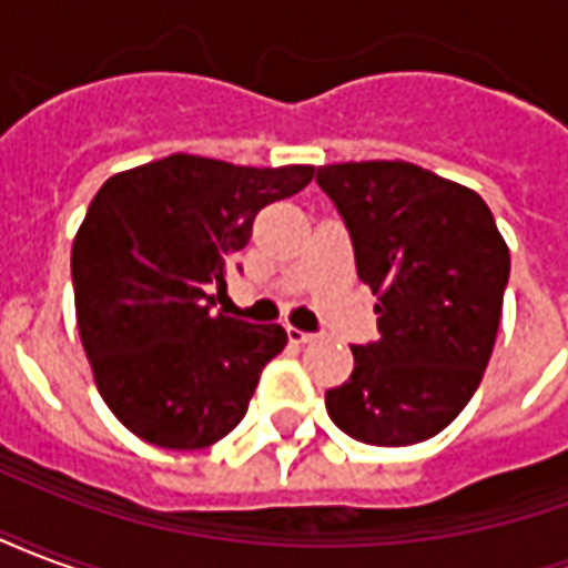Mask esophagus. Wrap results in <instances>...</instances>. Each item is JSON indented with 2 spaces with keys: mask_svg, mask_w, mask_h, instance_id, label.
Returning <instances> with one entry per match:
<instances>
[{
  "mask_svg": "<svg viewBox=\"0 0 568 568\" xmlns=\"http://www.w3.org/2000/svg\"><path fill=\"white\" fill-rule=\"evenodd\" d=\"M285 334H288V341H292L295 346H307V344H313V341H316V334L301 332V328H292V325L285 328Z\"/></svg>",
  "mask_w": 568,
  "mask_h": 568,
  "instance_id": "esophagus-1",
  "label": "esophagus"
}]
</instances>
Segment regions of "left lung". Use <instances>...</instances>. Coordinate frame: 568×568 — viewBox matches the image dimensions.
I'll return each instance as SVG.
<instances>
[{"label":"left lung","instance_id":"1","mask_svg":"<svg viewBox=\"0 0 568 568\" xmlns=\"http://www.w3.org/2000/svg\"><path fill=\"white\" fill-rule=\"evenodd\" d=\"M316 182L346 222L358 280L381 304L374 344L325 393L334 426L374 447L438 435L480 386L511 255L471 187L407 161L328 163Z\"/></svg>","mask_w":568,"mask_h":568}]
</instances>
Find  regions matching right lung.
<instances>
[{
    "instance_id": "obj_1",
    "label": "right lung",
    "mask_w": 568,
    "mask_h": 568,
    "mask_svg": "<svg viewBox=\"0 0 568 568\" xmlns=\"http://www.w3.org/2000/svg\"><path fill=\"white\" fill-rule=\"evenodd\" d=\"M313 166H236L170 154L105 182L72 243L81 346L93 383L136 438L200 450L246 417L283 325L212 316L210 285L267 203L310 185Z\"/></svg>"
}]
</instances>
